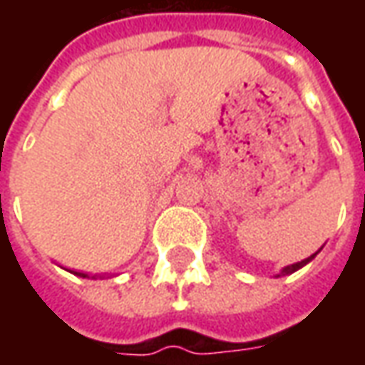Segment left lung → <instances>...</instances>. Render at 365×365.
<instances>
[{"mask_svg": "<svg viewBox=\"0 0 365 365\" xmlns=\"http://www.w3.org/2000/svg\"><path fill=\"white\" fill-rule=\"evenodd\" d=\"M314 254H317V252H314ZM314 254H313V256H309V258H305V260H301V262H297V264H291V266H287V268H283V269H282V275L293 274V272H297L299 268H303L305 264H309V262L313 260ZM277 277H279V275H277Z\"/></svg>", "mask_w": 365, "mask_h": 365, "instance_id": "8db88e82", "label": "left lung"}]
</instances>
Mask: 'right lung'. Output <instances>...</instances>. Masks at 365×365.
<instances>
[{
  "mask_svg": "<svg viewBox=\"0 0 365 365\" xmlns=\"http://www.w3.org/2000/svg\"><path fill=\"white\" fill-rule=\"evenodd\" d=\"M68 272H70V274L80 275V277H90V275H88V274H83V272H74V269H68ZM91 277H93V279H96L97 275H91ZM99 277H101V275H99Z\"/></svg>",
  "mask_w": 365,
  "mask_h": 365,
  "instance_id": "right-lung-1",
  "label": "right lung"
}]
</instances>
